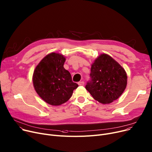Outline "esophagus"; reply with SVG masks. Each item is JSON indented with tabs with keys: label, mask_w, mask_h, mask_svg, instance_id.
<instances>
[{
	"label": "esophagus",
	"mask_w": 152,
	"mask_h": 152,
	"mask_svg": "<svg viewBox=\"0 0 152 152\" xmlns=\"http://www.w3.org/2000/svg\"><path fill=\"white\" fill-rule=\"evenodd\" d=\"M78 85L80 86H83L84 85V81H80L78 83Z\"/></svg>",
	"instance_id": "34e87169"
}]
</instances>
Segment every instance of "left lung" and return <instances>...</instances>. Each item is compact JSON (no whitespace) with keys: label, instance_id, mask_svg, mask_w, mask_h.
Returning <instances> with one entry per match:
<instances>
[{"label":"left lung","instance_id":"8db88e82","mask_svg":"<svg viewBox=\"0 0 152 152\" xmlns=\"http://www.w3.org/2000/svg\"><path fill=\"white\" fill-rule=\"evenodd\" d=\"M91 80L86 88L98 102H113L124 93L127 85L125 69L110 56L100 54L92 64Z\"/></svg>","mask_w":152,"mask_h":152}]
</instances>
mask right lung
<instances>
[{
	"instance_id": "right-lung-1",
	"label": "right lung",
	"mask_w": 152,
	"mask_h": 152,
	"mask_svg": "<svg viewBox=\"0 0 152 152\" xmlns=\"http://www.w3.org/2000/svg\"><path fill=\"white\" fill-rule=\"evenodd\" d=\"M65 60L62 54L51 53L46 55L34 69L32 81L36 92L52 106H60L66 102L78 87L64 67Z\"/></svg>"
}]
</instances>
